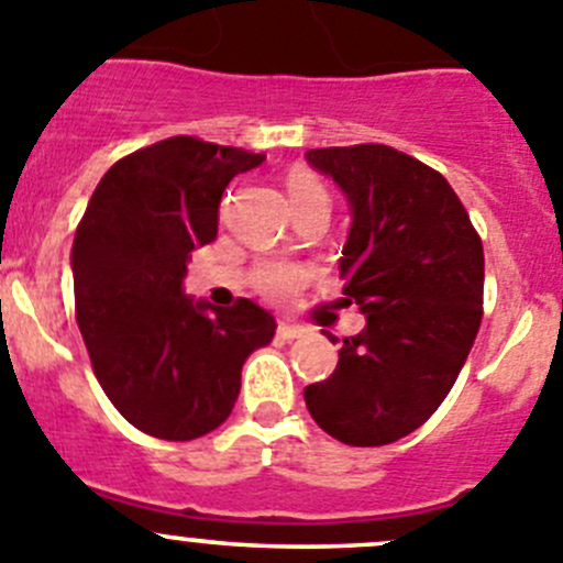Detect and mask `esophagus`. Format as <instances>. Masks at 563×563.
Masks as SVG:
<instances>
[{
    "label": "esophagus",
    "instance_id": "34e87169",
    "mask_svg": "<svg viewBox=\"0 0 563 563\" xmlns=\"http://www.w3.org/2000/svg\"><path fill=\"white\" fill-rule=\"evenodd\" d=\"M302 332V327L288 324V321H280V324H277V338H280V341H294V338H299Z\"/></svg>",
    "mask_w": 563,
    "mask_h": 563
}]
</instances>
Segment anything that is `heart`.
Wrapping results in <instances>:
<instances>
[{
    "label": "heart",
    "instance_id": "b5f03b06",
    "mask_svg": "<svg viewBox=\"0 0 563 563\" xmlns=\"http://www.w3.org/2000/svg\"><path fill=\"white\" fill-rule=\"evenodd\" d=\"M288 195L291 200L310 198V195H324L319 178L310 170H291L288 173ZM255 288L261 294L272 299H288L302 288V283L308 280V272L297 264H288V261H264V264L255 269Z\"/></svg>",
    "mask_w": 563,
    "mask_h": 563
}]
</instances>
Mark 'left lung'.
Masks as SVG:
<instances>
[{
  "label": "left lung",
  "mask_w": 563,
  "mask_h": 563,
  "mask_svg": "<svg viewBox=\"0 0 563 563\" xmlns=\"http://www.w3.org/2000/svg\"><path fill=\"white\" fill-rule=\"evenodd\" d=\"M305 159L346 195L341 305L365 313L330 379L305 387V404L341 443H396L432 418L471 354L484 302L482 239L451 184L401 151L368 143Z\"/></svg>",
  "instance_id": "8db88e82"
}]
</instances>
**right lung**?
Instances as JSON below:
<instances>
[{
  "label": "right lung",
  "mask_w": 563,
  "mask_h": 563,
  "mask_svg": "<svg viewBox=\"0 0 563 563\" xmlns=\"http://www.w3.org/2000/svg\"><path fill=\"white\" fill-rule=\"evenodd\" d=\"M264 159L170 136L114 162L76 228V324L107 398L151 438L195 440L225 423L244 360L275 338L253 299L214 308L184 294L192 250L217 236L222 192Z\"/></svg>",
  "instance_id": "right-lung-1"
}]
</instances>
